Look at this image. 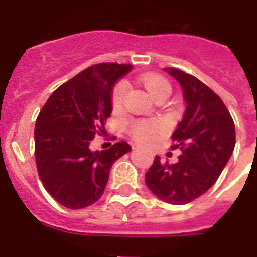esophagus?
Wrapping results in <instances>:
<instances>
[{"label":"esophagus","mask_w":257,"mask_h":257,"mask_svg":"<svg viewBox=\"0 0 257 257\" xmlns=\"http://www.w3.org/2000/svg\"><path fill=\"white\" fill-rule=\"evenodd\" d=\"M139 148V144H133V149H136Z\"/></svg>","instance_id":"1"}]
</instances>
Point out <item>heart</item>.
I'll return each instance as SVG.
<instances>
[{
	"label": "heart",
	"instance_id": "b5f03b06",
	"mask_svg": "<svg viewBox=\"0 0 257 257\" xmlns=\"http://www.w3.org/2000/svg\"><path fill=\"white\" fill-rule=\"evenodd\" d=\"M142 83L154 99L162 94L170 95V91H171L170 83L163 77L157 76V74H147V76H143ZM126 94L127 83L119 82L115 86L112 96V104L114 108H119L122 105ZM162 128L163 122L160 121V119H139V121H133L130 123L131 134L135 136L136 139L140 140V142H149Z\"/></svg>",
	"mask_w": 257,
	"mask_h": 257
}]
</instances>
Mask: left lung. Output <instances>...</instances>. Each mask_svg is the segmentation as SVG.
<instances>
[{
    "label": "left lung",
    "mask_w": 257,
    "mask_h": 257,
    "mask_svg": "<svg viewBox=\"0 0 257 257\" xmlns=\"http://www.w3.org/2000/svg\"><path fill=\"white\" fill-rule=\"evenodd\" d=\"M183 90L185 112L171 135L183 152L174 165L156 156L145 184L157 198L185 205L205 194L226 166L235 145V127L222 100L198 78L163 68Z\"/></svg>",
    "instance_id": "8db88e82"
}]
</instances>
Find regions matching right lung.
<instances>
[{"label":"right lung","instance_id":"obj_1","mask_svg":"<svg viewBox=\"0 0 257 257\" xmlns=\"http://www.w3.org/2000/svg\"><path fill=\"white\" fill-rule=\"evenodd\" d=\"M131 69L117 63L92 65L56 88L41 109L35 127L36 165L45 189L64 207L95 203L113 163L131 151L126 142L104 151L90 149L113 110L114 85Z\"/></svg>","mask_w":257,"mask_h":257}]
</instances>
